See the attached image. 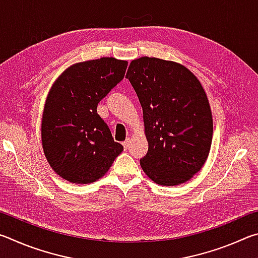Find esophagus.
Returning a JSON list of instances; mask_svg holds the SVG:
<instances>
[{"instance_id":"obj_1","label":"esophagus","mask_w":258,"mask_h":258,"mask_svg":"<svg viewBox=\"0 0 258 258\" xmlns=\"http://www.w3.org/2000/svg\"><path fill=\"white\" fill-rule=\"evenodd\" d=\"M130 142H131V140H130V139H126L125 141L123 142V146H124L125 149H127V148L130 147Z\"/></svg>"}]
</instances>
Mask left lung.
<instances>
[{
    "label": "left lung",
    "instance_id": "obj_1",
    "mask_svg": "<svg viewBox=\"0 0 258 258\" xmlns=\"http://www.w3.org/2000/svg\"><path fill=\"white\" fill-rule=\"evenodd\" d=\"M126 78L141 103L148 152L140 160L157 184L189 181L207 160L213 117L207 94L192 72L175 61L132 60Z\"/></svg>",
    "mask_w": 258,
    "mask_h": 258
}]
</instances>
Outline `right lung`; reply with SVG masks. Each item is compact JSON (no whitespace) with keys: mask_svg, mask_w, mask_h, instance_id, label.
I'll return each mask as SVG.
<instances>
[{"mask_svg":"<svg viewBox=\"0 0 258 258\" xmlns=\"http://www.w3.org/2000/svg\"><path fill=\"white\" fill-rule=\"evenodd\" d=\"M127 61L100 58L68 67L56 78L43 109L45 158L60 177L76 184L101 178L124 150L97 113L98 103L123 80Z\"/></svg>","mask_w":258,"mask_h":258,"instance_id":"1","label":"right lung"}]
</instances>
